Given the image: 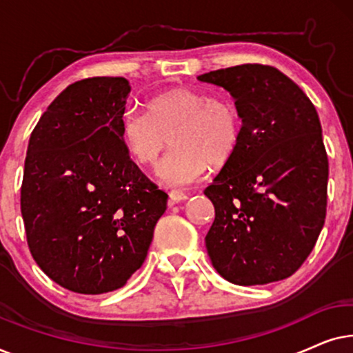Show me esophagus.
Instances as JSON below:
<instances>
[{
	"label": "esophagus",
	"mask_w": 353,
	"mask_h": 353,
	"mask_svg": "<svg viewBox=\"0 0 353 353\" xmlns=\"http://www.w3.org/2000/svg\"><path fill=\"white\" fill-rule=\"evenodd\" d=\"M168 199H170L172 204H178V202H183L188 199V196L185 194V192L178 191V190H172L170 192H168Z\"/></svg>",
	"instance_id": "34e87169"
}]
</instances>
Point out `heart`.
Returning <instances> with one entry per match:
<instances>
[{
  "label": "heart",
  "mask_w": 353,
  "mask_h": 353,
  "mask_svg": "<svg viewBox=\"0 0 353 353\" xmlns=\"http://www.w3.org/2000/svg\"><path fill=\"white\" fill-rule=\"evenodd\" d=\"M241 117L226 98L191 88H173L148 101V112L127 110L120 119L122 141L134 161L151 165L173 133L175 149L159 162L156 175L167 186L199 181L209 167L223 165L241 141Z\"/></svg>",
  "instance_id": "heart-1"
}]
</instances>
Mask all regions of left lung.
I'll return each mask as SVG.
<instances>
[{
    "mask_svg": "<svg viewBox=\"0 0 353 353\" xmlns=\"http://www.w3.org/2000/svg\"><path fill=\"white\" fill-rule=\"evenodd\" d=\"M197 80L228 91L243 120L238 149L204 191L215 207L205 236L210 262L239 286L291 276L326 216L327 156L315 105L270 65L228 67Z\"/></svg>",
    "mask_w": 353,
    "mask_h": 353,
    "instance_id": "obj_1",
    "label": "left lung"
}]
</instances>
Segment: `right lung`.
Masks as SVG:
<instances>
[{
  "label": "right lung",
  "mask_w": 353,
  "mask_h": 353,
  "mask_svg": "<svg viewBox=\"0 0 353 353\" xmlns=\"http://www.w3.org/2000/svg\"><path fill=\"white\" fill-rule=\"evenodd\" d=\"M123 77L67 86L38 120L27 148L21 212L32 257L59 286L104 294L141 267L167 194L130 161L120 119Z\"/></svg>",
  "instance_id": "add662e5"
}]
</instances>
